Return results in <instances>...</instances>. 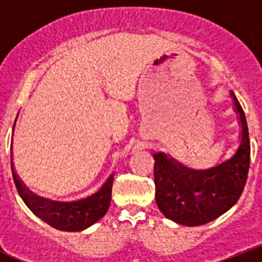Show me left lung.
<instances>
[{
	"mask_svg": "<svg viewBox=\"0 0 262 262\" xmlns=\"http://www.w3.org/2000/svg\"><path fill=\"white\" fill-rule=\"evenodd\" d=\"M239 115L242 136L236 154L203 170L187 168L168 155L154 154L156 203L165 217L194 227L214 221L237 202L244 190L251 161V143L245 114L231 92Z\"/></svg>",
	"mask_w": 262,
	"mask_h": 262,
	"instance_id": "obj_1",
	"label": "left lung"
}]
</instances>
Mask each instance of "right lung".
<instances>
[{"label": "right lung", "mask_w": 262, "mask_h": 262, "mask_svg": "<svg viewBox=\"0 0 262 262\" xmlns=\"http://www.w3.org/2000/svg\"><path fill=\"white\" fill-rule=\"evenodd\" d=\"M11 147H13V142H11ZM11 172H13L14 184H15L18 194L20 195L23 202L26 203L27 207L36 216L40 217L41 221L56 230L68 231V232H77V231L85 230L98 222L107 212L108 206H110L111 186L114 181V173L108 176L102 187L93 195L86 196L80 201L60 202V201H52L36 195L25 186V184L20 181L14 170L13 154H11Z\"/></svg>", "instance_id": "add662e5"}]
</instances>
